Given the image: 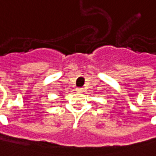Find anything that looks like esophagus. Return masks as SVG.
Here are the masks:
<instances>
[{
  "mask_svg": "<svg viewBox=\"0 0 156 156\" xmlns=\"http://www.w3.org/2000/svg\"><path fill=\"white\" fill-rule=\"evenodd\" d=\"M78 92H82V90H83V88H81V87H78L77 89H76Z\"/></svg>",
  "mask_w": 156,
  "mask_h": 156,
  "instance_id": "esophagus-1",
  "label": "esophagus"
}]
</instances>
